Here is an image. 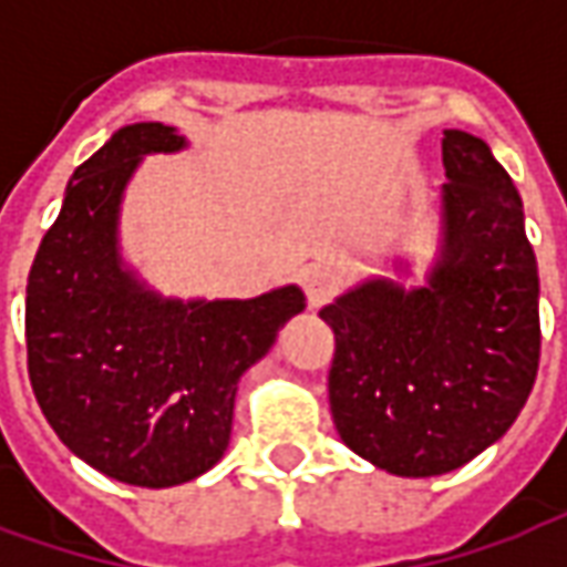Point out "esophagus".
<instances>
[{"mask_svg":"<svg viewBox=\"0 0 567 567\" xmlns=\"http://www.w3.org/2000/svg\"><path fill=\"white\" fill-rule=\"evenodd\" d=\"M300 282H303V295L312 307H319L324 297L331 295L333 288V272L328 267H321V264H309L303 276H300Z\"/></svg>","mask_w":567,"mask_h":567,"instance_id":"obj_1","label":"esophagus"}]
</instances>
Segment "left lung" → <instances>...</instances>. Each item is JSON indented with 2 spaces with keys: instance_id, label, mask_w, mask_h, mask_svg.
<instances>
[{
  "instance_id": "left-lung-1",
  "label": "left lung",
  "mask_w": 567,
  "mask_h": 567,
  "mask_svg": "<svg viewBox=\"0 0 567 567\" xmlns=\"http://www.w3.org/2000/svg\"><path fill=\"white\" fill-rule=\"evenodd\" d=\"M437 255L422 285L370 276L321 307L328 392L349 450L394 476H440L507 434L540 358L523 199L486 142L443 133ZM398 276L410 260L394 258Z\"/></svg>"
}]
</instances>
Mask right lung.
Listing matches in <instances>:
<instances>
[{
    "label": "right lung",
    "mask_w": 567,
    "mask_h": 567,
    "mask_svg": "<svg viewBox=\"0 0 567 567\" xmlns=\"http://www.w3.org/2000/svg\"><path fill=\"white\" fill-rule=\"evenodd\" d=\"M161 121L127 124L72 173L27 282L30 382L56 437L100 474L182 486L221 462L236 385L307 309L297 285L182 300L121 255V206L148 154L185 151Z\"/></svg>",
    "instance_id": "add662e5"
}]
</instances>
